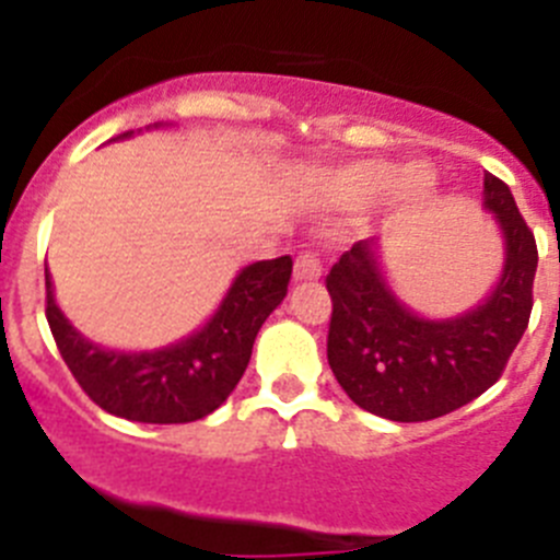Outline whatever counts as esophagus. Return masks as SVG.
I'll return each instance as SVG.
<instances>
[{
  "label": "esophagus",
  "instance_id": "1",
  "mask_svg": "<svg viewBox=\"0 0 560 560\" xmlns=\"http://www.w3.org/2000/svg\"><path fill=\"white\" fill-rule=\"evenodd\" d=\"M322 260L314 253H302L294 264V280H319Z\"/></svg>",
  "mask_w": 560,
  "mask_h": 560
}]
</instances>
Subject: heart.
I'll return each instance as SVG.
<instances>
[{"label":"heart","instance_id":"heart-1","mask_svg":"<svg viewBox=\"0 0 560 560\" xmlns=\"http://www.w3.org/2000/svg\"><path fill=\"white\" fill-rule=\"evenodd\" d=\"M392 179H394V168L388 166V163H377V161L355 163V166L338 172L336 191L341 194L343 199H369V197H377L381 191H386V188L392 186ZM399 186H402V191L408 194H424L430 186V177L428 172L413 166L399 177Z\"/></svg>","mask_w":560,"mask_h":560}]
</instances>
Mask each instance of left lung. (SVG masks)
Instances as JSON below:
<instances>
[{"mask_svg":"<svg viewBox=\"0 0 560 560\" xmlns=\"http://www.w3.org/2000/svg\"><path fill=\"white\" fill-rule=\"evenodd\" d=\"M486 208L505 238V269L489 300L455 319L410 314L377 266V241L366 238L332 264L327 363L347 397L392 422H428L489 392L533 311L538 249L511 188L483 177Z\"/></svg>","mask_w":560,"mask_h":560,"instance_id":"obj_1","label":"left lung"}]
</instances>
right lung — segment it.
<instances>
[{"label": "right lung", "instance_id": "obj_1", "mask_svg": "<svg viewBox=\"0 0 560 560\" xmlns=\"http://www.w3.org/2000/svg\"><path fill=\"white\" fill-rule=\"evenodd\" d=\"M291 266V255L246 266L217 316L166 350L113 352L85 341L55 305L49 271L46 322L74 381L102 410L147 424L197 422L238 386L260 325L289 291Z\"/></svg>", "mask_w": 560, "mask_h": 560}]
</instances>
